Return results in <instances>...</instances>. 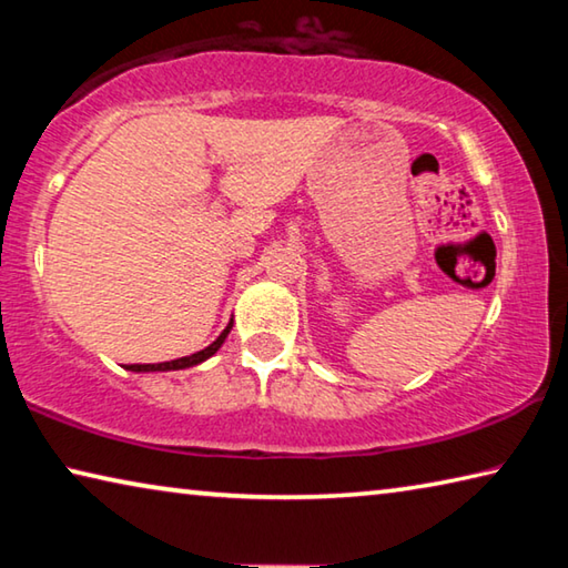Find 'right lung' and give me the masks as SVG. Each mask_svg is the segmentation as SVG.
<instances>
[{
    "label": "right lung",
    "instance_id": "obj_1",
    "mask_svg": "<svg viewBox=\"0 0 568 568\" xmlns=\"http://www.w3.org/2000/svg\"><path fill=\"white\" fill-rule=\"evenodd\" d=\"M233 331V321L227 323V328L217 335V338L207 345V348L192 353V355H185V358H178V361H165V363H134V365H128V371H134V373H152V371H182V368H192V365L203 363L207 361L210 355H215L220 351V345L225 343L227 333Z\"/></svg>",
    "mask_w": 568,
    "mask_h": 568
}]
</instances>
